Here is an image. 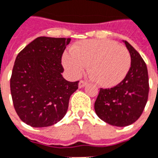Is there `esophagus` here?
<instances>
[{"mask_svg": "<svg viewBox=\"0 0 158 158\" xmlns=\"http://www.w3.org/2000/svg\"><path fill=\"white\" fill-rule=\"evenodd\" d=\"M85 85H86V82L84 81H80L79 84H78V87L79 88H83Z\"/></svg>", "mask_w": 158, "mask_h": 158, "instance_id": "34e87169", "label": "esophagus"}]
</instances>
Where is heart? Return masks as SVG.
I'll list each match as a JSON object with an SVG mask.
<instances>
[{
  "label": "heart",
  "mask_w": 158,
  "mask_h": 158,
  "mask_svg": "<svg viewBox=\"0 0 158 158\" xmlns=\"http://www.w3.org/2000/svg\"><path fill=\"white\" fill-rule=\"evenodd\" d=\"M62 65L73 78H78L89 65L90 76L100 86L111 88L125 78L131 66L128 49L109 40H84L73 45L62 56Z\"/></svg>",
  "instance_id": "b5f03b06"
}]
</instances>
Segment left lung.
<instances>
[{"mask_svg": "<svg viewBox=\"0 0 158 158\" xmlns=\"http://www.w3.org/2000/svg\"><path fill=\"white\" fill-rule=\"evenodd\" d=\"M131 57V66L118 85L100 89L95 111L106 123L117 127L134 123L141 116L148 98V73L146 63L131 44L123 40Z\"/></svg>", "mask_w": 158, "mask_h": 158, "instance_id": "8db88e82", "label": "left lung"}]
</instances>
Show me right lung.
<instances>
[{
  "mask_svg": "<svg viewBox=\"0 0 158 158\" xmlns=\"http://www.w3.org/2000/svg\"><path fill=\"white\" fill-rule=\"evenodd\" d=\"M71 39L39 37L27 45L15 62L10 92L15 110L28 125H53L65 116L78 82L63 77L62 53Z\"/></svg>",
  "mask_w": 158,
  "mask_h": 158,
  "instance_id": "1",
  "label": "right lung"
}]
</instances>
